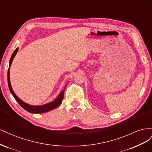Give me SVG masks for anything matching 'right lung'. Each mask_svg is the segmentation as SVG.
I'll return each mask as SVG.
<instances>
[{"label": "right lung", "instance_id": "add662e5", "mask_svg": "<svg viewBox=\"0 0 152 152\" xmlns=\"http://www.w3.org/2000/svg\"><path fill=\"white\" fill-rule=\"evenodd\" d=\"M19 50V48H17L15 51L13 52L12 56L11 57L10 61V65H9V69H8V72H7V82H8V86H9V89H10V91L11 92V93L13 96V97L15 98L16 102L20 104V105L22 108H23L25 110H26L27 112H28L30 113H44L45 112H48L49 111H50V110H53L59 107L62 103V101L63 99V96H64V91H65V89L66 87V85L65 86V88H64L61 92L60 93L58 94V96L56 97V98L54 100H53V102L48 103L46 104H44L42 105H31L28 103H26L23 101H22L20 98H18L16 96V94L14 92L12 86L11 84V81H10V68L11 65L12 64V62L13 61V59L15 58V56L16 55L17 52Z\"/></svg>", "mask_w": 152, "mask_h": 152}]
</instances>
